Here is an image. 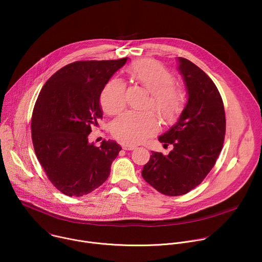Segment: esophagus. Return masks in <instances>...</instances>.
Here are the masks:
<instances>
[{
	"instance_id": "1",
	"label": "esophagus",
	"mask_w": 262,
	"mask_h": 262,
	"mask_svg": "<svg viewBox=\"0 0 262 262\" xmlns=\"http://www.w3.org/2000/svg\"><path fill=\"white\" fill-rule=\"evenodd\" d=\"M121 146H122L124 150H134V149L136 148L135 145H130V144H127V143H122Z\"/></svg>"
}]
</instances>
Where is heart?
<instances>
[{
	"mask_svg": "<svg viewBox=\"0 0 262 262\" xmlns=\"http://www.w3.org/2000/svg\"><path fill=\"white\" fill-rule=\"evenodd\" d=\"M128 77L150 93L151 106L166 122L175 120L183 108L185 97L174 84L173 74L155 61H141L127 67ZM100 104L108 115H116L125 105V86L117 79L106 83ZM158 120L150 112H126L112 124L113 136L121 142L138 144L158 129Z\"/></svg>",
	"mask_w": 262,
	"mask_h": 262,
	"instance_id": "1",
	"label": "heart"
}]
</instances>
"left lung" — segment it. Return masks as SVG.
<instances>
[{"label":"left lung","mask_w":262,"mask_h":262,"mask_svg":"<svg viewBox=\"0 0 262 262\" xmlns=\"http://www.w3.org/2000/svg\"><path fill=\"white\" fill-rule=\"evenodd\" d=\"M188 102L177 122L159 141L172 145L168 156L151 151L142 176L167 196H180L199 185L214 166L225 139L226 119L221 94L207 74L193 62L178 58Z\"/></svg>","instance_id":"1"}]
</instances>
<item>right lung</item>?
Wrapping results in <instances>:
<instances>
[{
  "label": "right lung",
  "mask_w": 262,
  "mask_h": 262,
  "mask_svg": "<svg viewBox=\"0 0 262 262\" xmlns=\"http://www.w3.org/2000/svg\"><path fill=\"white\" fill-rule=\"evenodd\" d=\"M127 58L70 63L47 81L36 100L32 121L34 150L48 178L69 197L87 195L110 175L121 146L99 147L88 141L91 126L102 118L101 91Z\"/></svg>",
  "instance_id": "add662e5"
}]
</instances>
